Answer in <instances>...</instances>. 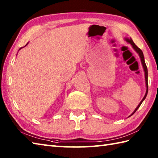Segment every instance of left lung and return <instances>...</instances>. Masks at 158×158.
I'll use <instances>...</instances> for the list:
<instances>
[{
  "instance_id": "1",
  "label": "left lung",
  "mask_w": 158,
  "mask_h": 158,
  "mask_svg": "<svg viewBox=\"0 0 158 158\" xmlns=\"http://www.w3.org/2000/svg\"><path fill=\"white\" fill-rule=\"evenodd\" d=\"M124 40H125V41L127 42V43H130V44L132 45V48L135 50L136 51V52L138 53L139 54V57H140V61H141V63H142V65H143V69H144V72H145V84H146V88H147V89H146V93H145V96L143 97V98L142 99V100L140 102V103H139V105L137 106V107L135 109V110H134V112L131 114V115L129 116V117H130L131 115H132L134 113H135L136 110H137V109H138L139 107H140V105H141L142 104V102L144 101V100L145 99V98L147 97V92H148V72H147V66H146V64H145V58H144V55H143V52H142V50L140 49V48H139L138 47H137L135 44V43L133 42V41L132 40V39H128V38H124Z\"/></svg>"
}]
</instances>
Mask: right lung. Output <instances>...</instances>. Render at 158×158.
<instances>
[{
    "label": "right lung",
    "instance_id": "obj_1",
    "mask_svg": "<svg viewBox=\"0 0 158 158\" xmlns=\"http://www.w3.org/2000/svg\"><path fill=\"white\" fill-rule=\"evenodd\" d=\"M28 43H27V44H26V45H25V46H24V47H26V45H28ZM24 47H23V48H24ZM22 48H19V50H20V49H22Z\"/></svg>",
    "mask_w": 158,
    "mask_h": 158
}]
</instances>
